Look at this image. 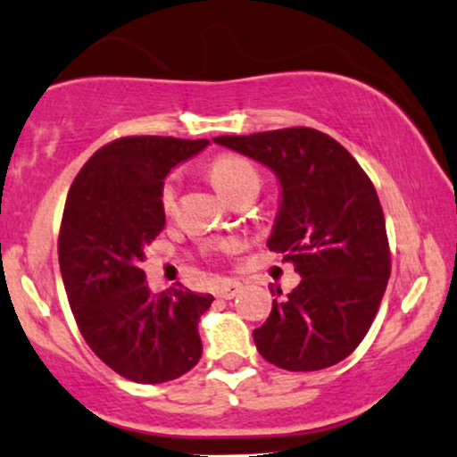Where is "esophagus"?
<instances>
[{"instance_id": "obj_1", "label": "esophagus", "mask_w": 457, "mask_h": 457, "mask_svg": "<svg viewBox=\"0 0 457 457\" xmlns=\"http://www.w3.org/2000/svg\"><path fill=\"white\" fill-rule=\"evenodd\" d=\"M242 291V285L236 280H223L221 285L217 287V297L221 299H234Z\"/></svg>"}]
</instances>
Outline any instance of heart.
Wrapping results in <instances>:
<instances>
[{
    "mask_svg": "<svg viewBox=\"0 0 457 457\" xmlns=\"http://www.w3.org/2000/svg\"><path fill=\"white\" fill-rule=\"evenodd\" d=\"M209 175L215 183L219 192L228 195L229 200L234 195H238L245 189L257 187L259 189V172L251 160L242 158V155L236 154H223L217 155L215 160L211 162ZM177 198V177H169L164 181V186L160 189V206L162 211H170L175 206ZM217 246L221 251H234L236 242L234 240H221L217 242Z\"/></svg>",
    "mask_w": 457,
    "mask_h": 457,
    "instance_id": "obj_1",
    "label": "heart"
}]
</instances>
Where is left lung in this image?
Here are the masks:
<instances>
[{"mask_svg": "<svg viewBox=\"0 0 457 457\" xmlns=\"http://www.w3.org/2000/svg\"><path fill=\"white\" fill-rule=\"evenodd\" d=\"M212 141L276 172L282 200L268 246L302 276L285 297L271 288L268 320L253 331L259 354L287 371L337 365L365 339L390 278L371 179L335 138L305 126Z\"/></svg>", "mask_w": 457, "mask_h": 457, "instance_id": "left-lung-1", "label": "left lung"}]
</instances>
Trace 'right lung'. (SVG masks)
Segmentation results:
<instances>
[{
	"instance_id": "obj_1",
	"label": "right lung",
	"mask_w": 457,
	"mask_h": 457,
	"mask_svg": "<svg viewBox=\"0 0 457 457\" xmlns=\"http://www.w3.org/2000/svg\"><path fill=\"white\" fill-rule=\"evenodd\" d=\"M206 138L122 137L103 145L67 194L59 263L69 305L90 350L137 384L181 378L202 356L198 320L212 295L147 288L145 246L164 229V177Z\"/></svg>"
}]
</instances>
